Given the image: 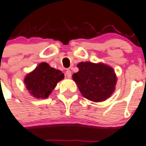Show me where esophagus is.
Listing matches in <instances>:
<instances>
[{
  "instance_id": "esophagus-1",
  "label": "esophagus",
  "mask_w": 146,
  "mask_h": 146,
  "mask_svg": "<svg viewBox=\"0 0 146 146\" xmlns=\"http://www.w3.org/2000/svg\"><path fill=\"white\" fill-rule=\"evenodd\" d=\"M65 75H66L67 78H70L71 77V71L70 70H67L66 72H65Z\"/></svg>"
}]
</instances>
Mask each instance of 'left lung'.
<instances>
[{"mask_svg":"<svg viewBox=\"0 0 146 146\" xmlns=\"http://www.w3.org/2000/svg\"><path fill=\"white\" fill-rule=\"evenodd\" d=\"M78 71L72 75L82 96L94 102L108 99L115 91L116 75L113 68L104 64L81 62Z\"/></svg>","mask_w":146,"mask_h":146,"instance_id":"obj_1","label":"left lung"}]
</instances>
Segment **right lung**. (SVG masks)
I'll use <instances>...</instances> for the list:
<instances>
[{
	"mask_svg": "<svg viewBox=\"0 0 146 146\" xmlns=\"http://www.w3.org/2000/svg\"><path fill=\"white\" fill-rule=\"evenodd\" d=\"M64 75L57 69L51 68L47 63H41L24 78L26 87L36 98H47Z\"/></svg>",
	"mask_w": 146,
	"mask_h": 146,
	"instance_id": "obj_1",
	"label": "right lung"
}]
</instances>
